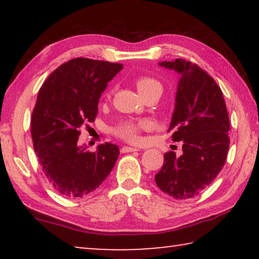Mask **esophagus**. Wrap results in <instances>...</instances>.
Returning <instances> with one entry per match:
<instances>
[{
  "mask_svg": "<svg viewBox=\"0 0 259 259\" xmlns=\"http://www.w3.org/2000/svg\"><path fill=\"white\" fill-rule=\"evenodd\" d=\"M138 148L136 147H129V146H123L121 148L122 153H130V152H137Z\"/></svg>",
  "mask_w": 259,
  "mask_h": 259,
  "instance_id": "esophagus-1",
  "label": "esophagus"
}]
</instances>
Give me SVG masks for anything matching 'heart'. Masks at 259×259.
I'll return each mask as SVG.
<instances>
[{
    "instance_id": "obj_1",
    "label": "heart",
    "mask_w": 259,
    "mask_h": 259,
    "mask_svg": "<svg viewBox=\"0 0 259 259\" xmlns=\"http://www.w3.org/2000/svg\"><path fill=\"white\" fill-rule=\"evenodd\" d=\"M135 83L140 95L146 94L151 90H159L162 93L161 83L153 77L139 76L136 78ZM147 126H148V123L146 121L136 122V121L125 120V121L120 122V123L114 128V134H115L117 137L125 140V142L137 143L139 140L140 130L146 129Z\"/></svg>"
}]
</instances>
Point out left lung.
<instances>
[{
    "label": "left lung",
    "instance_id": "obj_1",
    "mask_svg": "<svg viewBox=\"0 0 259 259\" xmlns=\"http://www.w3.org/2000/svg\"><path fill=\"white\" fill-rule=\"evenodd\" d=\"M160 66L181 75L169 130L183 143V154L170 151L155 175L162 192L174 199L198 195L213 182L225 164L230 147V119L221 88L196 64L184 59Z\"/></svg>",
    "mask_w": 259,
    "mask_h": 259
}]
</instances>
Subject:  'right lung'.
<instances>
[{"label":"right lung","instance_id":"right-lung-1","mask_svg":"<svg viewBox=\"0 0 259 259\" xmlns=\"http://www.w3.org/2000/svg\"><path fill=\"white\" fill-rule=\"evenodd\" d=\"M122 64L74 58L43 83L30 119L33 146L48 182L67 199L84 198L111 174L120 154L111 143L96 152L78 145L80 129L94 122L100 95Z\"/></svg>","mask_w":259,"mask_h":259}]
</instances>
